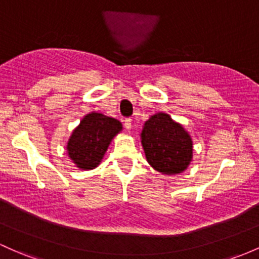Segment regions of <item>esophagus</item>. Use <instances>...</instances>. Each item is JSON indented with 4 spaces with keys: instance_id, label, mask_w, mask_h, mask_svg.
<instances>
[{
    "instance_id": "34e87169",
    "label": "esophagus",
    "mask_w": 259,
    "mask_h": 259,
    "mask_svg": "<svg viewBox=\"0 0 259 259\" xmlns=\"http://www.w3.org/2000/svg\"><path fill=\"white\" fill-rule=\"evenodd\" d=\"M124 126H125V129L127 130V132H130V130L133 129L132 119H126V120H125V123H124Z\"/></svg>"
}]
</instances>
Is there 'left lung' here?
Returning a JSON list of instances; mask_svg holds the SVG:
<instances>
[{"label": "left lung", "mask_w": 259, "mask_h": 259, "mask_svg": "<svg viewBox=\"0 0 259 259\" xmlns=\"http://www.w3.org/2000/svg\"><path fill=\"white\" fill-rule=\"evenodd\" d=\"M140 139L146 161L162 175H180L193 161L192 136L167 113L158 112L150 116Z\"/></svg>", "instance_id": "left-lung-1"}]
</instances>
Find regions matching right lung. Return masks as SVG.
I'll return each mask as SVG.
<instances>
[{
	"mask_svg": "<svg viewBox=\"0 0 259 259\" xmlns=\"http://www.w3.org/2000/svg\"><path fill=\"white\" fill-rule=\"evenodd\" d=\"M121 132L123 125L116 119L103 113H88L72 130L66 144L67 156L79 169L96 168L101 164L113 139Z\"/></svg>",
	"mask_w": 259,
	"mask_h": 259,
	"instance_id": "add662e5",
	"label": "right lung"
}]
</instances>
